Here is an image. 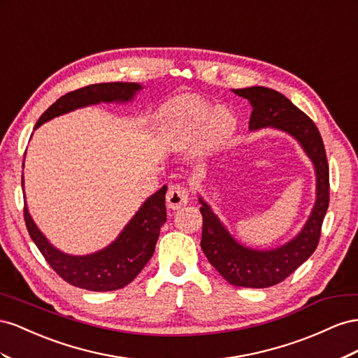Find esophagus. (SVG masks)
Returning <instances> with one entry per match:
<instances>
[{
    "mask_svg": "<svg viewBox=\"0 0 358 358\" xmlns=\"http://www.w3.org/2000/svg\"><path fill=\"white\" fill-rule=\"evenodd\" d=\"M189 199V190L182 186H172L166 193V206L171 210H180L186 206Z\"/></svg>",
    "mask_w": 358,
    "mask_h": 358,
    "instance_id": "34e87169",
    "label": "esophagus"
}]
</instances>
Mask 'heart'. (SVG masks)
<instances>
[{"label":"heart","instance_id":"obj_1","mask_svg":"<svg viewBox=\"0 0 358 358\" xmlns=\"http://www.w3.org/2000/svg\"><path fill=\"white\" fill-rule=\"evenodd\" d=\"M155 126L169 148L186 151L201 141V155L213 156L236 134L237 120L228 109H214L207 101L185 96L163 108Z\"/></svg>","mask_w":358,"mask_h":358}]
</instances>
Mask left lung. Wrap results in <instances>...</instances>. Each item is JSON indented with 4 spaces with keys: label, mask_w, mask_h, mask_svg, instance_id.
<instances>
[{
    "label": "left lung",
    "mask_w": 358,
    "mask_h": 358,
    "mask_svg": "<svg viewBox=\"0 0 358 358\" xmlns=\"http://www.w3.org/2000/svg\"><path fill=\"white\" fill-rule=\"evenodd\" d=\"M252 106L249 130L275 129L299 142L315 169V203L300 232L282 246L253 249L234 238L229 229L201 195V248L210 264L231 285L244 288H268L288 278L310 258L318 246L322 220L329 208V163L322 138L315 122L279 91L265 87L232 90Z\"/></svg>",
    "instance_id": "1"
}]
</instances>
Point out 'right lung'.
I'll use <instances>...</instances> for the list:
<instances>
[{"mask_svg":"<svg viewBox=\"0 0 358 358\" xmlns=\"http://www.w3.org/2000/svg\"><path fill=\"white\" fill-rule=\"evenodd\" d=\"M142 88L144 87L136 83H106L71 91L59 97L43 112L34 129L45 124L49 120L69 114L79 108L99 103H129ZM166 190L168 187L163 186L156 193H152L139 207L135 216L127 222L118 237L106 248L93 253L70 255L57 249L38 229L25 201L24 216L27 229L29 237L33 238L38 250L59 278L73 287L87 291H115L124 288L134 280L155 253L160 228L166 222Z\"/></svg>","mask_w":358,"mask_h":358,"instance_id":"obj_1","label":"right lung"}]
</instances>
